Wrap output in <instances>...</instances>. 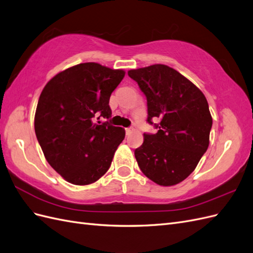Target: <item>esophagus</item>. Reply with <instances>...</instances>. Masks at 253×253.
I'll use <instances>...</instances> for the list:
<instances>
[{"label": "esophagus", "mask_w": 253, "mask_h": 253, "mask_svg": "<svg viewBox=\"0 0 253 253\" xmlns=\"http://www.w3.org/2000/svg\"><path fill=\"white\" fill-rule=\"evenodd\" d=\"M125 131H126V134H127V135L131 134V133L133 132V128H126Z\"/></svg>", "instance_id": "1"}]
</instances>
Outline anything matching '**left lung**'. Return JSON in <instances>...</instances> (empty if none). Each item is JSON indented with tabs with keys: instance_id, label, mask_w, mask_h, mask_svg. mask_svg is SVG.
<instances>
[{
	"instance_id": "left-lung-1",
	"label": "left lung",
	"mask_w": 253,
	"mask_h": 253,
	"mask_svg": "<svg viewBox=\"0 0 253 253\" xmlns=\"http://www.w3.org/2000/svg\"><path fill=\"white\" fill-rule=\"evenodd\" d=\"M147 98V122L160 121L155 134L144 133L134 150L142 172L162 186L178 184L196 169L210 143L212 117L196 85L165 64L128 71Z\"/></svg>"
}]
</instances>
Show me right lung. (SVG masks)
<instances>
[{
    "label": "right lung",
    "instance_id": "obj_1",
    "mask_svg": "<svg viewBox=\"0 0 253 253\" xmlns=\"http://www.w3.org/2000/svg\"><path fill=\"white\" fill-rule=\"evenodd\" d=\"M124 76V70L84 62L60 72L43 88L35 132L46 161L68 182L91 184L109 169L125 129L94 118L111 117V93Z\"/></svg>",
    "mask_w": 253,
    "mask_h": 253
}]
</instances>
